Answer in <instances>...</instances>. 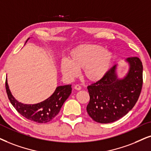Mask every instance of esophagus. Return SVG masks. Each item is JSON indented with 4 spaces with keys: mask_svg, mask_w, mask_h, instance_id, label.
<instances>
[{
    "mask_svg": "<svg viewBox=\"0 0 151 151\" xmlns=\"http://www.w3.org/2000/svg\"><path fill=\"white\" fill-rule=\"evenodd\" d=\"M74 89L77 90V91H80V90L81 89V87L79 85H75V86H74Z\"/></svg>",
    "mask_w": 151,
    "mask_h": 151,
    "instance_id": "obj_1",
    "label": "esophagus"
}]
</instances>
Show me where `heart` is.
<instances>
[{"mask_svg": "<svg viewBox=\"0 0 151 151\" xmlns=\"http://www.w3.org/2000/svg\"><path fill=\"white\" fill-rule=\"evenodd\" d=\"M114 53L104 50L102 46L82 45L69 53L68 59L60 64V72L68 80H72L83 70V77L89 82H97L103 79L111 68Z\"/></svg>", "mask_w": 151, "mask_h": 151, "instance_id": "1", "label": "heart"}]
</instances>
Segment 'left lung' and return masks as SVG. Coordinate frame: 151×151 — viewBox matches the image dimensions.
Segmentation results:
<instances>
[{"label":"left lung","instance_id":"obj_1","mask_svg":"<svg viewBox=\"0 0 151 151\" xmlns=\"http://www.w3.org/2000/svg\"><path fill=\"white\" fill-rule=\"evenodd\" d=\"M126 75L118 78L117 65L106 75L87 87L90 101L86 110L93 120L100 123L118 121L134 107L143 84V65L137 57H129Z\"/></svg>","mask_w":151,"mask_h":151}]
</instances>
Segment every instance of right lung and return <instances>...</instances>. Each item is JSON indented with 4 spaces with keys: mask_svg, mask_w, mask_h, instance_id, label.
<instances>
[{
    "mask_svg": "<svg viewBox=\"0 0 151 151\" xmlns=\"http://www.w3.org/2000/svg\"><path fill=\"white\" fill-rule=\"evenodd\" d=\"M29 39L26 40V43ZM5 88L9 100L15 109L27 119L39 123L51 121L59 113L65 101L72 93L71 85L59 86L47 100L37 104H26L19 102L14 98L9 88L7 79Z\"/></svg>",
    "mask_w": 151,
    "mask_h": 151,
    "instance_id": "add662e5",
    "label": "right lung"
}]
</instances>
